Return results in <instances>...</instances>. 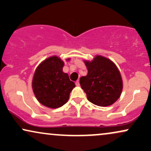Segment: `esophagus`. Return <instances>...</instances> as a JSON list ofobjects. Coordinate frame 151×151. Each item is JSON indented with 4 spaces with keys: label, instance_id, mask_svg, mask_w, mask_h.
I'll use <instances>...</instances> for the list:
<instances>
[{
    "label": "esophagus",
    "instance_id": "1",
    "mask_svg": "<svg viewBox=\"0 0 151 151\" xmlns=\"http://www.w3.org/2000/svg\"><path fill=\"white\" fill-rule=\"evenodd\" d=\"M75 84H76V86H79V85H80V84H79V81H77L75 82Z\"/></svg>",
    "mask_w": 151,
    "mask_h": 151
}]
</instances>
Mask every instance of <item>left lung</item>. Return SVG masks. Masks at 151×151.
<instances>
[{
  "instance_id": "left-lung-1",
  "label": "left lung",
  "mask_w": 151,
  "mask_h": 151,
  "mask_svg": "<svg viewBox=\"0 0 151 151\" xmlns=\"http://www.w3.org/2000/svg\"><path fill=\"white\" fill-rule=\"evenodd\" d=\"M84 62L88 74L81 77L79 82L87 99L99 106H108L115 103L123 89L122 78L116 65L101 55Z\"/></svg>"
}]
</instances>
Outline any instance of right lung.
Wrapping results in <instances>:
<instances>
[{
  "mask_svg": "<svg viewBox=\"0 0 151 151\" xmlns=\"http://www.w3.org/2000/svg\"><path fill=\"white\" fill-rule=\"evenodd\" d=\"M64 65L63 60L54 55L41 62L35 71L32 81L33 93L37 101L47 108L57 109L65 104L75 87L68 74L62 70Z\"/></svg>",
  "mask_w": 151,
  "mask_h": 151,
  "instance_id": "obj_1",
  "label": "right lung"
}]
</instances>
